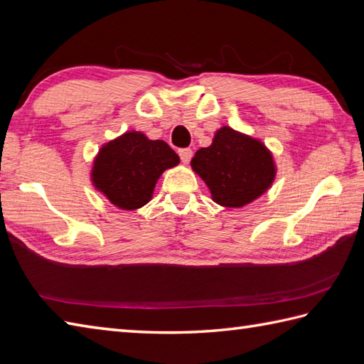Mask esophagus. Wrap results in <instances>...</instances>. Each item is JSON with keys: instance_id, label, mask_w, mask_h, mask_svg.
I'll return each mask as SVG.
<instances>
[{"instance_id": "obj_1", "label": "esophagus", "mask_w": 364, "mask_h": 364, "mask_svg": "<svg viewBox=\"0 0 364 364\" xmlns=\"http://www.w3.org/2000/svg\"><path fill=\"white\" fill-rule=\"evenodd\" d=\"M178 155H180L181 161H183L184 164H189V161H191V159H192L193 151H192L191 149H181V150L178 151Z\"/></svg>"}]
</instances>
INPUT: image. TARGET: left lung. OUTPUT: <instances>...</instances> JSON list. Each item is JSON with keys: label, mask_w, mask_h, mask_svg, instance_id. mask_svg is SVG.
<instances>
[{"label": "left lung", "mask_w": 364, "mask_h": 364, "mask_svg": "<svg viewBox=\"0 0 364 364\" xmlns=\"http://www.w3.org/2000/svg\"><path fill=\"white\" fill-rule=\"evenodd\" d=\"M191 166L225 208H243L264 196L277 171L264 142L228 125L215 132L209 147L197 150Z\"/></svg>", "instance_id": "1"}]
</instances>
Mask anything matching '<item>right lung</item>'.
<instances>
[{"mask_svg": "<svg viewBox=\"0 0 364 364\" xmlns=\"http://www.w3.org/2000/svg\"><path fill=\"white\" fill-rule=\"evenodd\" d=\"M178 163L180 156L167 142L130 130L99 149L91 181L112 205L134 210L147 205L159 176Z\"/></svg>", "mask_w": 364, "mask_h": 364, "instance_id": "right-lung-1", "label": "right lung"}]
</instances>
